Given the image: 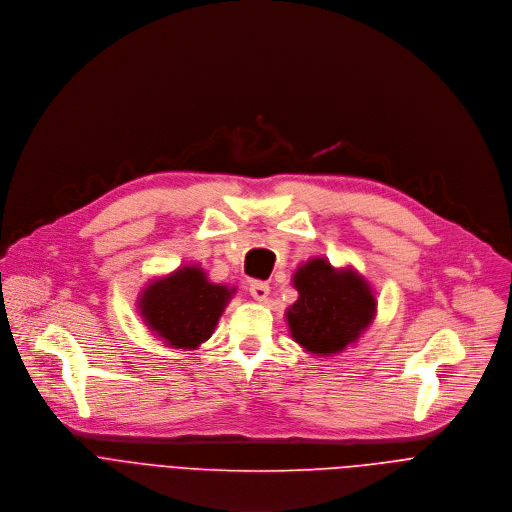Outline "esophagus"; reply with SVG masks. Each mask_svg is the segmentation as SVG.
<instances>
[{"mask_svg": "<svg viewBox=\"0 0 512 512\" xmlns=\"http://www.w3.org/2000/svg\"><path fill=\"white\" fill-rule=\"evenodd\" d=\"M250 294H252V298H254V300L264 302V300L268 298V294H270V286H268L266 282L254 280V282L250 284Z\"/></svg>", "mask_w": 512, "mask_h": 512, "instance_id": "1", "label": "esophagus"}]
</instances>
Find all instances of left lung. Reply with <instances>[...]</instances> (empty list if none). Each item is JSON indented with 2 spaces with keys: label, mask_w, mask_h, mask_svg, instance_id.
I'll list each match as a JSON object with an SVG mask.
<instances>
[{
  "label": "left lung",
  "mask_w": 512,
  "mask_h": 512,
  "mask_svg": "<svg viewBox=\"0 0 512 512\" xmlns=\"http://www.w3.org/2000/svg\"><path fill=\"white\" fill-rule=\"evenodd\" d=\"M292 284L296 302L286 311L292 339L317 357H331L357 343L377 313L369 282L351 266L335 268L327 258L302 262Z\"/></svg>",
  "instance_id": "1"
}]
</instances>
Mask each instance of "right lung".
Wrapping results in <instances>:
<instances>
[{
	"instance_id": "1",
	"label": "right lung",
	"mask_w": 512,
	"mask_h": 512,
	"mask_svg": "<svg viewBox=\"0 0 512 512\" xmlns=\"http://www.w3.org/2000/svg\"><path fill=\"white\" fill-rule=\"evenodd\" d=\"M236 288L208 280L199 266H179L153 278L139 294L143 323L171 349H197L208 341Z\"/></svg>"
}]
</instances>
